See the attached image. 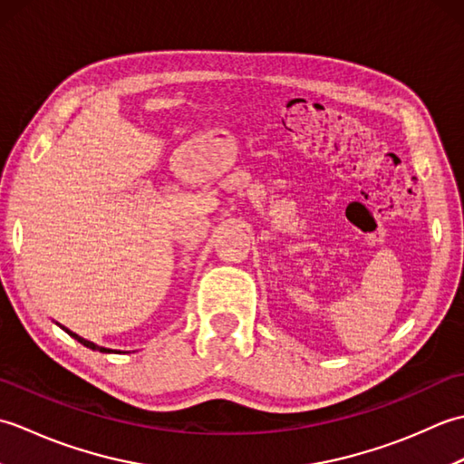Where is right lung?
<instances>
[{
	"instance_id": "1",
	"label": "right lung",
	"mask_w": 464,
	"mask_h": 464,
	"mask_svg": "<svg viewBox=\"0 0 464 464\" xmlns=\"http://www.w3.org/2000/svg\"><path fill=\"white\" fill-rule=\"evenodd\" d=\"M65 329V327H63ZM67 331V329H65ZM69 334H72L73 339H77L80 341L82 344H85V347H90V349H93V351H100V353H120V351H113V349H105V347H100V344H95V343H92V341H87V339H83V337H80V334H75V333H72V331H67Z\"/></svg>"
}]
</instances>
